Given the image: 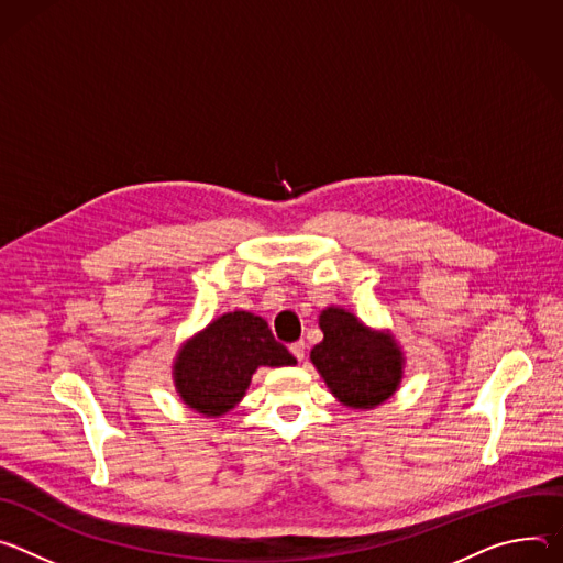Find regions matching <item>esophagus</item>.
<instances>
[{
	"label": "esophagus",
	"mask_w": 563,
	"mask_h": 563,
	"mask_svg": "<svg viewBox=\"0 0 563 563\" xmlns=\"http://www.w3.org/2000/svg\"><path fill=\"white\" fill-rule=\"evenodd\" d=\"M290 353L301 362V360H303V355H306V344H303V340H299V342L290 344Z\"/></svg>",
	"instance_id": "34e87169"
}]
</instances>
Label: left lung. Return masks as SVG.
Here are the masks:
<instances>
[{
  "instance_id": "left-lung-1",
  "label": "left lung",
  "mask_w": 563,
  "mask_h": 563,
  "mask_svg": "<svg viewBox=\"0 0 563 563\" xmlns=\"http://www.w3.org/2000/svg\"><path fill=\"white\" fill-rule=\"evenodd\" d=\"M318 322L324 340L310 351V362L329 391L349 409L385 405L405 376V353L394 333L366 327L340 306H327Z\"/></svg>"
}]
</instances>
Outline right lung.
<instances>
[{"label":"right lung","mask_w":563,"mask_h":563,"mask_svg":"<svg viewBox=\"0 0 563 563\" xmlns=\"http://www.w3.org/2000/svg\"><path fill=\"white\" fill-rule=\"evenodd\" d=\"M297 360L279 344L266 320L232 310L185 340L172 364L178 398L206 418L234 409L260 366H292Z\"/></svg>","instance_id":"right-lung-1"}]
</instances>
